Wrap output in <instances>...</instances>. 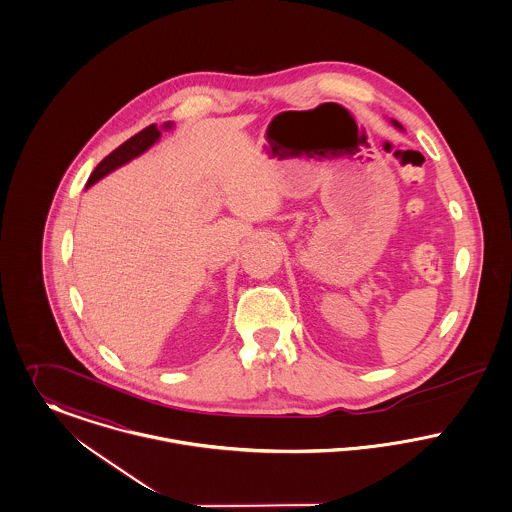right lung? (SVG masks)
<instances>
[{
  "mask_svg": "<svg viewBox=\"0 0 512 512\" xmlns=\"http://www.w3.org/2000/svg\"><path fill=\"white\" fill-rule=\"evenodd\" d=\"M170 127V123L166 125ZM160 137V131L156 129V125L152 123L149 127H145L143 131H139L137 135H133L131 139H127L125 143H121L120 147L116 151L110 152L91 174V178L87 181V187H91L94 181L104 178L106 174H110L112 170L120 168L121 164L133 160L135 156H139L141 152L147 151L151 145H154V141Z\"/></svg>",
  "mask_w": 512,
  "mask_h": 512,
  "instance_id": "right-lung-1",
  "label": "right lung"
}]
</instances>
